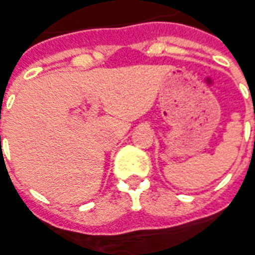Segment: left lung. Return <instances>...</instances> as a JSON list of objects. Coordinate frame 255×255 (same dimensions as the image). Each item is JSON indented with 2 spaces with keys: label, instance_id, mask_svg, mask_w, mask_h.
Listing matches in <instances>:
<instances>
[{
  "label": "left lung",
  "instance_id": "8db88e82",
  "mask_svg": "<svg viewBox=\"0 0 255 255\" xmlns=\"http://www.w3.org/2000/svg\"><path fill=\"white\" fill-rule=\"evenodd\" d=\"M254 119H255V117H254Z\"/></svg>",
  "mask_w": 255,
  "mask_h": 255
}]
</instances>
